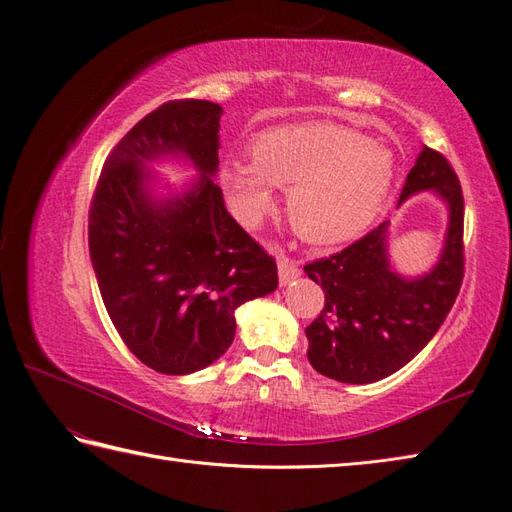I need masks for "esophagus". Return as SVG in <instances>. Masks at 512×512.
Wrapping results in <instances>:
<instances>
[{"mask_svg": "<svg viewBox=\"0 0 512 512\" xmlns=\"http://www.w3.org/2000/svg\"><path fill=\"white\" fill-rule=\"evenodd\" d=\"M300 276V266H298V261H293L291 257H287L285 253H280L278 255V280H280V285H289V283H293L295 278Z\"/></svg>", "mask_w": 512, "mask_h": 512, "instance_id": "esophagus-1", "label": "esophagus"}]
</instances>
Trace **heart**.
Wrapping results in <instances>:
<instances>
[{
	"label": "heart",
	"mask_w": 512,
	"mask_h": 512,
	"mask_svg": "<svg viewBox=\"0 0 512 512\" xmlns=\"http://www.w3.org/2000/svg\"><path fill=\"white\" fill-rule=\"evenodd\" d=\"M395 161L387 146L340 125L280 127L253 142V163L232 159L223 185L246 225L274 206V189L289 187L287 214L295 232L315 244L359 236L383 210Z\"/></svg>",
	"instance_id": "obj_1"
}]
</instances>
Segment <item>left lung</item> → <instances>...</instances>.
<instances>
[{"mask_svg": "<svg viewBox=\"0 0 512 512\" xmlns=\"http://www.w3.org/2000/svg\"><path fill=\"white\" fill-rule=\"evenodd\" d=\"M434 191L449 208L436 266L406 278L389 261V221L344 251L306 263L325 291L321 315L306 327L308 361L340 383L366 385L398 372L434 338L464 280V195L451 163L423 146L406 176L398 206Z\"/></svg>", "mask_w": 512, "mask_h": 512, "instance_id": "left-lung-1", "label": "left lung"}]
</instances>
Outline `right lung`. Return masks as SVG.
<instances>
[{
    "label": "right lung",
    "instance_id": "right-lung-1",
    "mask_svg": "<svg viewBox=\"0 0 512 512\" xmlns=\"http://www.w3.org/2000/svg\"><path fill=\"white\" fill-rule=\"evenodd\" d=\"M223 108L168 102L112 148L89 212V253L104 306L144 366L191 374L234 342L240 304L276 289V261L232 219L219 170ZM189 160L198 178L155 198L153 162Z\"/></svg>",
    "mask_w": 512,
    "mask_h": 512
}]
</instances>
